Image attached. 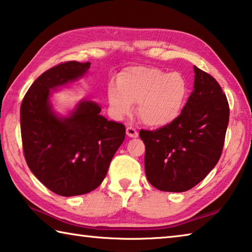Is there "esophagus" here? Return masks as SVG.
Returning <instances> with one entry per match:
<instances>
[{
	"instance_id": "obj_1",
	"label": "esophagus",
	"mask_w": 252,
	"mask_h": 252,
	"mask_svg": "<svg viewBox=\"0 0 252 252\" xmlns=\"http://www.w3.org/2000/svg\"><path fill=\"white\" fill-rule=\"evenodd\" d=\"M126 134L127 136H130V138H138V131H136L134 127L132 126H126Z\"/></svg>"
}]
</instances>
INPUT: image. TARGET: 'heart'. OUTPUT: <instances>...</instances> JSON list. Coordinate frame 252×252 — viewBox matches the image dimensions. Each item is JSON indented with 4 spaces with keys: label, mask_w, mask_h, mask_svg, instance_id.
<instances>
[{
    "label": "heart",
    "mask_w": 252,
    "mask_h": 252,
    "mask_svg": "<svg viewBox=\"0 0 252 252\" xmlns=\"http://www.w3.org/2000/svg\"><path fill=\"white\" fill-rule=\"evenodd\" d=\"M188 93L187 81L179 72L158 67L132 66L122 72L119 83L108 85V100L117 117L130 114L138 103V116L144 125L160 127L179 117Z\"/></svg>",
    "instance_id": "1"
}]
</instances>
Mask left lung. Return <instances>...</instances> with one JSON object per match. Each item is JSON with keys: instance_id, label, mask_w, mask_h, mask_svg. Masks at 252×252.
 <instances>
[{"instance_id": "left-lung-1", "label": "left lung", "mask_w": 252, "mask_h": 252, "mask_svg": "<svg viewBox=\"0 0 252 252\" xmlns=\"http://www.w3.org/2000/svg\"><path fill=\"white\" fill-rule=\"evenodd\" d=\"M193 91L181 114L156 131L141 130L148 181L161 191L183 192L215 168L222 152L229 104L210 74L193 66Z\"/></svg>"}]
</instances>
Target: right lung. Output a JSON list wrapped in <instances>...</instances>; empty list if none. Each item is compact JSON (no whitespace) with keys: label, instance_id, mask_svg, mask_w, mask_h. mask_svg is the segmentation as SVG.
<instances>
[{"label":"right lung","instance_id":"obj_1","mask_svg":"<svg viewBox=\"0 0 252 252\" xmlns=\"http://www.w3.org/2000/svg\"><path fill=\"white\" fill-rule=\"evenodd\" d=\"M90 65L70 61L45 71L21 104V135L29 168L48 189L63 197L89 193L99 187L125 141L126 126L101 116L96 102L81 100L65 117L53 110V91L82 78Z\"/></svg>","mask_w":252,"mask_h":252}]
</instances>
